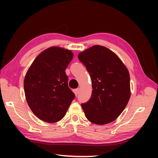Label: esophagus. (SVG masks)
<instances>
[{
    "label": "esophagus",
    "instance_id": "34e87169",
    "mask_svg": "<svg viewBox=\"0 0 158 158\" xmlns=\"http://www.w3.org/2000/svg\"><path fill=\"white\" fill-rule=\"evenodd\" d=\"M79 89H76L74 90V94H75L76 96L79 94Z\"/></svg>",
    "mask_w": 158,
    "mask_h": 158
}]
</instances>
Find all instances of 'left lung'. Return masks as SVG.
<instances>
[{
	"label": "left lung",
	"instance_id": "8db88e82",
	"mask_svg": "<svg viewBox=\"0 0 158 158\" xmlns=\"http://www.w3.org/2000/svg\"><path fill=\"white\" fill-rule=\"evenodd\" d=\"M92 81V95L81 104L85 117L93 123L114 121L126 106L130 98V74L115 53L95 45L78 55Z\"/></svg>",
	"mask_w": 158,
	"mask_h": 158
}]
</instances>
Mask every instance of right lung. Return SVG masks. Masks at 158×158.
<instances>
[{"label":"right lung","instance_id":"add662e5","mask_svg":"<svg viewBox=\"0 0 158 158\" xmlns=\"http://www.w3.org/2000/svg\"><path fill=\"white\" fill-rule=\"evenodd\" d=\"M73 58L71 51L50 47L37 56L26 74L23 87L26 101L42 121H60L75 98L68 87L65 73Z\"/></svg>","mask_w":158,"mask_h":158}]
</instances>
